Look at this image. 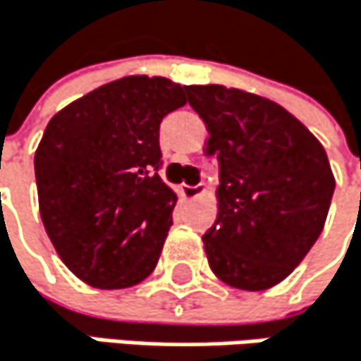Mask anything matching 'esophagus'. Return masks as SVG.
<instances>
[{
  "label": "esophagus",
  "instance_id": "obj_1",
  "mask_svg": "<svg viewBox=\"0 0 361 361\" xmlns=\"http://www.w3.org/2000/svg\"><path fill=\"white\" fill-rule=\"evenodd\" d=\"M203 184H195V186H188V184H184L182 188H179V195H182L184 199H197L199 195H203Z\"/></svg>",
  "mask_w": 361,
  "mask_h": 361
}]
</instances>
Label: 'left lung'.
<instances>
[{"label":"left lung","mask_w":361,"mask_h":361,"mask_svg":"<svg viewBox=\"0 0 361 361\" xmlns=\"http://www.w3.org/2000/svg\"><path fill=\"white\" fill-rule=\"evenodd\" d=\"M218 154V218L203 244L226 285L263 291L285 280L321 235L334 195L323 145L280 104L222 85L186 87Z\"/></svg>","instance_id":"left-lung-1"}]
</instances>
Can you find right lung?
I'll list each match as a JSON object with an SVG mask.
<instances>
[{"label": "right lung", "mask_w": 361, "mask_h": 361, "mask_svg": "<svg viewBox=\"0 0 361 361\" xmlns=\"http://www.w3.org/2000/svg\"><path fill=\"white\" fill-rule=\"evenodd\" d=\"M162 76H123L61 109L34 169L40 216L66 263L98 289L145 280L173 224L175 192L160 179V121L186 104Z\"/></svg>", "instance_id": "obj_1"}]
</instances>
